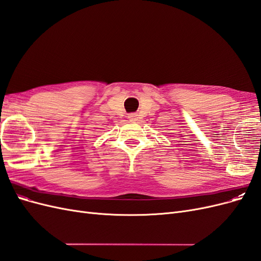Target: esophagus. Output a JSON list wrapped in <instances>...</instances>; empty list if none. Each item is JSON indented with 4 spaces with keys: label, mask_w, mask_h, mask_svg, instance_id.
I'll return each instance as SVG.
<instances>
[{
    "label": "esophagus",
    "mask_w": 261,
    "mask_h": 261,
    "mask_svg": "<svg viewBox=\"0 0 261 261\" xmlns=\"http://www.w3.org/2000/svg\"><path fill=\"white\" fill-rule=\"evenodd\" d=\"M128 118H129V121H130V122H133V121H136L137 115H136L135 113H133V114H130V115L128 116Z\"/></svg>",
    "instance_id": "esophagus-1"
}]
</instances>
